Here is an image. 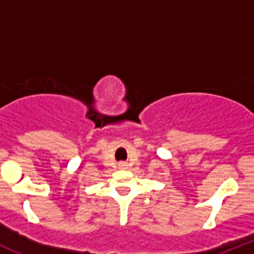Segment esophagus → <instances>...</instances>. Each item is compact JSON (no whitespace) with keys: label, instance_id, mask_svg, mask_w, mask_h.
I'll use <instances>...</instances> for the list:
<instances>
[{"label":"esophagus","instance_id":"obj_1","mask_svg":"<svg viewBox=\"0 0 254 254\" xmlns=\"http://www.w3.org/2000/svg\"><path fill=\"white\" fill-rule=\"evenodd\" d=\"M119 166H125V165H124V164H120V165H119Z\"/></svg>","mask_w":254,"mask_h":254}]
</instances>
